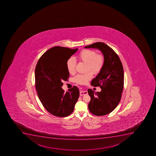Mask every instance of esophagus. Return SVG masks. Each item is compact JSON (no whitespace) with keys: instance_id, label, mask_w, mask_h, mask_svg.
<instances>
[{"instance_id":"34e87169","label":"esophagus","mask_w":156,"mask_h":156,"mask_svg":"<svg viewBox=\"0 0 156 156\" xmlns=\"http://www.w3.org/2000/svg\"><path fill=\"white\" fill-rule=\"evenodd\" d=\"M87 90H84V91L81 90L80 92V96H83L87 95Z\"/></svg>"}]
</instances>
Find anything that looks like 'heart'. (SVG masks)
Segmentation results:
<instances>
[{
    "instance_id": "obj_1",
    "label": "heart",
    "mask_w": 156,
    "mask_h": 156,
    "mask_svg": "<svg viewBox=\"0 0 156 156\" xmlns=\"http://www.w3.org/2000/svg\"><path fill=\"white\" fill-rule=\"evenodd\" d=\"M77 58L80 61L87 63L86 71L90 70L94 73H98L100 72L104 63L103 56L97 54L95 51L90 50H83L79 53ZM76 64V61L73 58L70 57L68 59L66 62V67L69 73L71 74L74 73ZM91 71L77 74L74 76L73 80L79 84H85L93 77V73Z\"/></svg>"
}]
</instances>
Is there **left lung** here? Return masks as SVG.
<instances>
[{
	"label": "left lung",
	"instance_id": "8db88e82",
	"mask_svg": "<svg viewBox=\"0 0 156 156\" xmlns=\"http://www.w3.org/2000/svg\"><path fill=\"white\" fill-rule=\"evenodd\" d=\"M84 48L97 49L103 55V68L90 83L100 87L101 91L95 93L92 89L87 90L90 97L88 107L94 115H107L116 108L121 100L124 84L122 64L115 51L104 43H95Z\"/></svg>",
	"mask_w": 156,
	"mask_h": 156
}]
</instances>
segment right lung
<instances>
[{"label":"right lung","mask_w":156,"mask_h":156,"mask_svg":"<svg viewBox=\"0 0 156 156\" xmlns=\"http://www.w3.org/2000/svg\"><path fill=\"white\" fill-rule=\"evenodd\" d=\"M78 49L56 46L40 58L35 69V84L38 97L48 112L56 116H67L74 110L80 90L73 86L64 92L63 80L69 76L66 62Z\"/></svg>","instance_id":"right-lung-1"}]
</instances>
